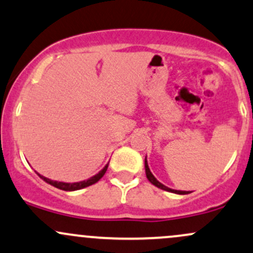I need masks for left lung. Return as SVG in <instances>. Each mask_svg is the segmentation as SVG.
I'll return each instance as SVG.
<instances>
[{
  "label": "left lung",
  "instance_id": "1",
  "mask_svg": "<svg viewBox=\"0 0 253 253\" xmlns=\"http://www.w3.org/2000/svg\"><path fill=\"white\" fill-rule=\"evenodd\" d=\"M145 174H146V177H148V180L150 182H151L152 185H155L156 187L161 188V190H165V191H168V192H171V193H176V194H188L190 192L188 191H177V190H171V188L167 187V186H165L163 184H161L160 181L156 179V177L154 176V174L151 173V170H150L149 168V165H148V161H146V157H145Z\"/></svg>",
  "mask_w": 253,
  "mask_h": 253
}]
</instances>
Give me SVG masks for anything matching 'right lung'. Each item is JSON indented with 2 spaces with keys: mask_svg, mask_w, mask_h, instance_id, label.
I'll list each match as a JSON object with an SVG mask.
<instances>
[{
  "mask_svg": "<svg viewBox=\"0 0 253 253\" xmlns=\"http://www.w3.org/2000/svg\"><path fill=\"white\" fill-rule=\"evenodd\" d=\"M108 165H109V163H107V165L104 166V168L102 169V170H99L98 173L96 174V175L91 176L90 179L84 180V181H79V182H63V181H54V180H50V179H48V177H45V176L41 175V174H38V173H37V174H38V175H40L41 179H43L44 181L48 182L49 185L54 186V187L60 188V190H63V191H77V190H82V188L87 187V186H91V185L96 184V182L98 181V180L101 179V177L103 176L104 174H105V171H107V169H108Z\"/></svg>",
  "mask_w": 253,
  "mask_h": 253,
  "instance_id": "1",
  "label": "right lung"
}]
</instances>
